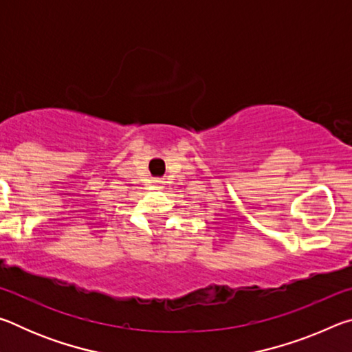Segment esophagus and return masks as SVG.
Wrapping results in <instances>:
<instances>
[{"label": "esophagus", "instance_id": "34e87169", "mask_svg": "<svg viewBox=\"0 0 352 352\" xmlns=\"http://www.w3.org/2000/svg\"><path fill=\"white\" fill-rule=\"evenodd\" d=\"M153 183H155V184H162L163 182H162V180H153Z\"/></svg>", "mask_w": 352, "mask_h": 352}]
</instances>
